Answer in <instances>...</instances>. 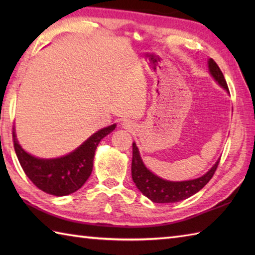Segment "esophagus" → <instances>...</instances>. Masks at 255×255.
Listing matches in <instances>:
<instances>
[{
	"instance_id": "1",
	"label": "esophagus",
	"mask_w": 255,
	"mask_h": 255,
	"mask_svg": "<svg viewBox=\"0 0 255 255\" xmlns=\"http://www.w3.org/2000/svg\"><path fill=\"white\" fill-rule=\"evenodd\" d=\"M122 126L124 129H126V130H132L134 128V124L131 121H129V119H124L122 122Z\"/></svg>"
}]
</instances>
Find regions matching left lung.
<instances>
[{"instance_id": "obj_1", "label": "left lung", "mask_w": 255, "mask_h": 255, "mask_svg": "<svg viewBox=\"0 0 255 255\" xmlns=\"http://www.w3.org/2000/svg\"><path fill=\"white\" fill-rule=\"evenodd\" d=\"M209 73L213 79L220 85L227 93H229L228 85L225 80V77L219 67L213 59L207 60ZM219 160L205 173L204 175L197 178L187 181H169L164 180L153 172H151L147 166L144 165L143 161L140 155L139 149L136 142H132V162H131V176L132 181L136 184L138 189L145 197H148L153 203L159 204H170L177 203L181 200L186 199L193 196L194 194L199 192L210 178L213 177L214 173L217 169Z\"/></svg>"}]
</instances>
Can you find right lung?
Listing matches in <instances>:
<instances>
[{
    "mask_svg": "<svg viewBox=\"0 0 255 255\" xmlns=\"http://www.w3.org/2000/svg\"><path fill=\"white\" fill-rule=\"evenodd\" d=\"M115 128L116 124L102 128L70 153L51 159L39 158L25 151L16 138L14 128V148L25 174L38 188L55 196H66L77 192L88 181L93 170L96 147Z\"/></svg>",
    "mask_w": 255,
    "mask_h": 255,
    "instance_id": "add662e5",
    "label": "right lung"
}]
</instances>
